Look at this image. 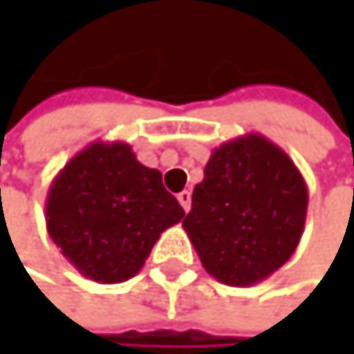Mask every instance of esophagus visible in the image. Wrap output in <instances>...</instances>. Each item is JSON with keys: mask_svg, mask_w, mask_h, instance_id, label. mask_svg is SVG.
Here are the masks:
<instances>
[{"mask_svg": "<svg viewBox=\"0 0 354 354\" xmlns=\"http://www.w3.org/2000/svg\"><path fill=\"white\" fill-rule=\"evenodd\" d=\"M178 201H180V206L185 208V212L191 208V191H183L178 193Z\"/></svg>", "mask_w": 354, "mask_h": 354, "instance_id": "obj_1", "label": "esophagus"}]
</instances>
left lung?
<instances>
[{"label": "left lung", "instance_id": "left-lung-1", "mask_svg": "<svg viewBox=\"0 0 354 354\" xmlns=\"http://www.w3.org/2000/svg\"><path fill=\"white\" fill-rule=\"evenodd\" d=\"M306 212L308 187L293 159L246 133L212 151L183 227L210 276L250 287L291 259Z\"/></svg>", "mask_w": 354, "mask_h": 354}]
</instances>
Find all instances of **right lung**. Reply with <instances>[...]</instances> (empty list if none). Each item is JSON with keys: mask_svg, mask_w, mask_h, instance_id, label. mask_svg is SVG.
<instances>
[{"mask_svg": "<svg viewBox=\"0 0 354 354\" xmlns=\"http://www.w3.org/2000/svg\"><path fill=\"white\" fill-rule=\"evenodd\" d=\"M185 210L161 171L136 159L127 142H93L55 176L46 229L84 278L116 284L133 278L163 231Z\"/></svg>", "mask_w": 354, "mask_h": 354, "instance_id": "1", "label": "right lung"}]
</instances>
